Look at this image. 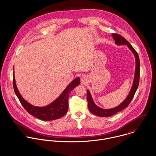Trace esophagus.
<instances>
[{
	"mask_svg": "<svg viewBox=\"0 0 156 156\" xmlns=\"http://www.w3.org/2000/svg\"><path fill=\"white\" fill-rule=\"evenodd\" d=\"M80 80H81V82L82 83H85L86 82V81H87L86 77L85 76H82V77L80 78Z\"/></svg>",
	"mask_w": 156,
	"mask_h": 156,
	"instance_id": "1",
	"label": "esophagus"
}]
</instances>
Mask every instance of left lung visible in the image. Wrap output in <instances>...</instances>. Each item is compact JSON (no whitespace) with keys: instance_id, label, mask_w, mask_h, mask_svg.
<instances>
[{"instance_id":"1","label":"left lung","mask_w":156,"mask_h":156,"mask_svg":"<svg viewBox=\"0 0 156 156\" xmlns=\"http://www.w3.org/2000/svg\"><path fill=\"white\" fill-rule=\"evenodd\" d=\"M113 37L115 41V43L117 45L120 44H127L128 48L132 51V52L134 54V55L136 59V69L135 73V77L133 82V85L132 89L128 95L127 98L125 99V101L121 103L117 107L112 108V109H102L98 107L95 104L94 102V101L91 97V95L88 90H87V100L88 103V108L90 112L92 113L100 116V117H109L112 116L114 114L123 110L125 108H126L133 99L135 94L138 89L139 82H140V61L138 54L137 52L135 50V49L132 46V45L128 42L125 38H124L121 35L117 33H113Z\"/></svg>"}]
</instances>
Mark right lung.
<instances>
[{"label": "right lung", "instance_id": "right-lung-1", "mask_svg": "<svg viewBox=\"0 0 156 156\" xmlns=\"http://www.w3.org/2000/svg\"><path fill=\"white\" fill-rule=\"evenodd\" d=\"M80 80L77 77L73 80L68 86L65 89L61 95L53 102L44 107H38L30 104L26 100L23 99L19 93L16 87L14 74L13 76V87L15 93L20 100L21 104L28 113L34 117L44 120H53L59 119L67 113L69 109V96L71 90L80 84Z\"/></svg>", "mask_w": 156, "mask_h": 156}]
</instances>
